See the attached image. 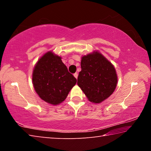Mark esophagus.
Segmentation results:
<instances>
[{"label":"esophagus","mask_w":151,"mask_h":151,"mask_svg":"<svg viewBox=\"0 0 151 151\" xmlns=\"http://www.w3.org/2000/svg\"><path fill=\"white\" fill-rule=\"evenodd\" d=\"M74 76H75L76 78H78V73H75V74H74Z\"/></svg>","instance_id":"1"}]
</instances>
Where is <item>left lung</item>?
Listing matches in <instances>:
<instances>
[{
    "mask_svg": "<svg viewBox=\"0 0 151 151\" xmlns=\"http://www.w3.org/2000/svg\"><path fill=\"white\" fill-rule=\"evenodd\" d=\"M81 66L77 84L89 101L100 103L111 95L117 84L116 73L111 63L94 51L82 57Z\"/></svg>",
    "mask_w": 151,
    "mask_h": 151,
    "instance_id": "1",
    "label": "left lung"
}]
</instances>
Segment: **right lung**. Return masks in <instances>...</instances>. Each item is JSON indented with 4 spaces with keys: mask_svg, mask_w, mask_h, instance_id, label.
<instances>
[{
    "mask_svg": "<svg viewBox=\"0 0 151 151\" xmlns=\"http://www.w3.org/2000/svg\"><path fill=\"white\" fill-rule=\"evenodd\" d=\"M32 83L40 99L57 105L65 100L76 85V79L68 72L61 57L49 51L36 64L32 73Z\"/></svg>",
    "mask_w": 151,
    "mask_h": 151,
    "instance_id": "1",
    "label": "right lung"
}]
</instances>
